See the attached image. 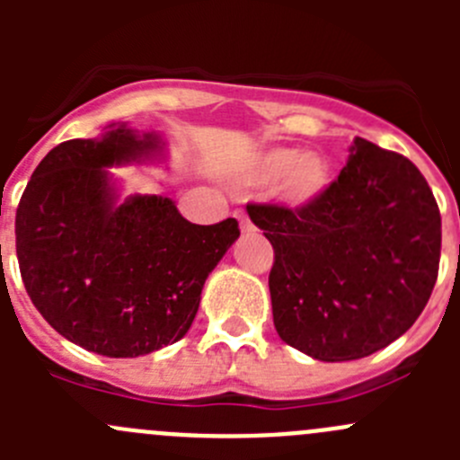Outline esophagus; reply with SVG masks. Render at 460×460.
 Instances as JSON below:
<instances>
[{"label": "esophagus", "mask_w": 460, "mask_h": 460, "mask_svg": "<svg viewBox=\"0 0 460 460\" xmlns=\"http://www.w3.org/2000/svg\"><path fill=\"white\" fill-rule=\"evenodd\" d=\"M235 217H238V220H240V231H243V234H252V231H256L253 222L249 220V217L244 216V213H235Z\"/></svg>", "instance_id": "obj_1"}]
</instances>
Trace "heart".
I'll return each mask as SVG.
<instances>
[{"mask_svg":"<svg viewBox=\"0 0 460 460\" xmlns=\"http://www.w3.org/2000/svg\"><path fill=\"white\" fill-rule=\"evenodd\" d=\"M247 178L256 184L278 182L276 196L289 207H309L332 184V164L320 153L278 146L262 153L249 166Z\"/></svg>","mask_w":460,"mask_h":460,"instance_id":"obj_1","label":"heart"}]
</instances>
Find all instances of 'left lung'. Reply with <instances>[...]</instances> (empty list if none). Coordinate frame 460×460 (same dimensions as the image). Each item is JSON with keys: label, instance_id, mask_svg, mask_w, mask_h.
<instances>
[{"label": "left lung", "instance_id": "8db88e82", "mask_svg": "<svg viewBox=\"0 0 460 460\" xmlns=\"http://www.w3.org/2000/svg\"><path fill=\"white\" fill-rule=\"evenodd\" d=\"M273 247L276 332L324 363L365 358L401 338L438 276L440 213L407 157L356 137L349 160L309 207L247 204Z\"/></svg>", "mask_w": 460, "mask_h": 460}]
</instances>
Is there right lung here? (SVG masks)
<instances>
[{"label": "right lung", "instance_id": "1", "mask_svg": "<svg viewBox=\"0 0 460 460\" xmlns=\"http://www.w3.org/2000/svg\"><path fill=\"white\" fill-rule=\"evenodd\" d=\"M162 157L160 136L111 124L100 137L55 146L17 207V260L32 305L66 341L109 358L178 342L204 280L240 235L235 217L193 225L164 196L119 202L111 166Z\"/></svg>", "mask_w": 460, "mask_h": 460}]
</instances>
